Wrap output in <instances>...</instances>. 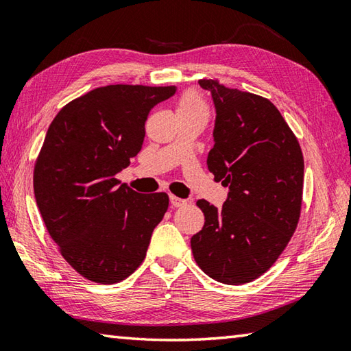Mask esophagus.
I'll return each mask as SVG.
<instances>
[{"mask_svg":"<svg viewBox=\"0 0 351 351\" xmlns=\"http://www.w3.org/2000/svg\"><path fill=\"white\" fill-rule=\"evenodd\" d=\"M170 204L173 205V207H184V205L187 204V201H185V199L178 197L175 195H170Z\"/></svg>","mask_w":351,"mask_h":351,"instance_id":"obj_1","label":"esophagus"}]
</instances>
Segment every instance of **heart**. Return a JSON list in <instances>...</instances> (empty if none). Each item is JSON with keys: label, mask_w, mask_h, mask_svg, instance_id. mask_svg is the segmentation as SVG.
<instances>
[{"label": "heart", "mask_w": 351, "mask_h": 351, "mask_svg": "<svg viewBox=\"0 0 351 351\" xmlns=\"http://www.w3.org/2000/svg\"><path fill=\"white\" fill-rule=\"evenodd\" d=\"M178 112H202L208 114L207 105L202 99V95L195 89H187L178 99Z\"/></svg>", "instance_id": "heart-1"}]
</instances>
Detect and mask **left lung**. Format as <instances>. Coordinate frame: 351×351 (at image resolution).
Returning <instances> with one entry per match:
<instances>
[{"instance_id": "obj_1", "label": "left lung", "mask_w": 351, "mask_h": 351, "mask_svg": "<svg viewBox=\"0 0 351 351\" xmlns=\"http://www.w3.org/2000/svg\"><path fill=\"white\" fill-rule=\"evenodd\" d=\"M199 85L211 91L216 106L207 166L230 193L221 210L205 199L196 202L205 223L191 237V251L213 280L245 285L277 262L297 230L304 158L272 101L213 77Z\"/></svg>"}]
</instances>
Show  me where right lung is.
Listing matches in <instances>:
<instances>
[{"mask_svg":"<svg viewBox=\"0 0 351 351\" xmlns=\"http://www.w3.org/2000/svg\"><path fill=\"white\" fill-rule=\"evenodd\" d=\"M175 86L108 85L54 117L34 162V197L60 256L100 285L128 278L146 258L169 195L136 193L115 175L141 150L147 115Z\"/></svg>","mask_w":351,"mask_h":351,"instance_id":"add662e5","label":"right lung"}]
</instances>
